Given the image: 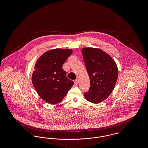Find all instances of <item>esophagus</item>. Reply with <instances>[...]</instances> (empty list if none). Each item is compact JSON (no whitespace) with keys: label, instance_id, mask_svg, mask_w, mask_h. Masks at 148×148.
<instances>
[{"label":"esophagus","instance_id":"esophagus-1","mask_svg":"<svg viewBox=\"0 0 148 148\" xmlns=\"http://www.w3.org/2000/svg\"><path fill=\"white\" fill-rule=\"evenodd\" d=\"M74 84L75 85H77L78 84V80H74Z\"/></svg>","mask_w":148,"mask_h":148}]
</instances>
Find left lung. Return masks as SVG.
Masks as SVG:
<instances>
[{"label": "left lung", "instance_id": "obj_1", "mask_svg": "<svg viewBox=\"0 0 148 148\" xmlns=\"http://www.w3.org/2000/svg\"><path fill=\"white\" fill-rule=\"evenodd\" d=\"M90 79L89 90L85 92L86 100L98 104L112 92L118 77L117 65L112 58L101 49L83 48L82 50Z\"/></svg>", "mask_w": 148, "mask_h": 148}]
</instances>
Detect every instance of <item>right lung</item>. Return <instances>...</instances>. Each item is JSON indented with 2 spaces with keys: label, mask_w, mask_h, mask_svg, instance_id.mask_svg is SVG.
Listing matches in <instances>:
<instances>
[{
  "label": "right lung",
  "mask_w": 148,
  "mask_h": 148,
  "mask_svg": "<svg viewBox=\"0 0 148 148\" xmlns=\"http://www.w3.org/2000/svg\"><path fill=\"white\" fill-rule=\"evenodd\" d=\"M73 52L71 49L50 50L43 53L35 63L32 83L39 96L50 104L62 101L74 84L62 69Z\"/></svg>",
  "instance_id": "add662e5"
}]
</instances>
